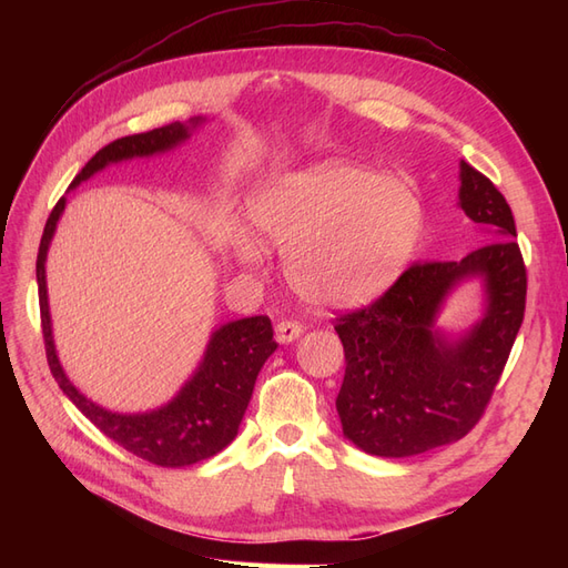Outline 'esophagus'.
Wrapping results in <instances>:
<instances>
[{
    "label": "esophagus",
    "instance_id": "esophagus-1",
    "mask_svg": "<svg viewBox=\"0 0 568 568\" xmlns=\"http://www.w3.org/2000/svg\"><path fill=\"white\" fill-rule=\"evenodd\" d=\"M274 332H277V338L282 343H291L303 334V324L294 322V320H282L277 326H274Z\"/></svg>",
    "mask_w": 568,
    "mask_h": 568
}]
</instances>
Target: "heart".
I'll return each instance as SVG.
<instances>
[{"label":"heart","instance_id":"heart-1","mask_svg":"<svg viewBox=\"0 0 568 568\" xmlns=\"http://www.w3.org/2000/svg\"><path fill=\"white\" fill-rule=\"evenodd\" d=\"M263 242L284 253L286 277L317 305L346 307L379 296L415 255L424 203L409 184L369 168L320 161L267 180L251 203ZM227 244L257 270L265 248L239 225Z\"/></svg>","mask_w":568,"mask_h":568}]
</instances>
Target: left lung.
I'll return each instance as SVG.
<instances>
[{"label":"left lung","instance_id":"8db88e82","mask_svg":"<svg viewBox=\"0 0 568 568\" xmlns=\"http://www.w3.org/2000/svg\"><path fill=\"white\" fill-rule=\"evenodd\" d=\"M459 209L486 232L462 261L407 267L384 296L336 317L346 374L336 398L343 436L376 457H412L467 436L484 417L526 311V265L505 196L459 165ZM480 276L487 313L457 342L435 329L444 296Z\"/></svg>","mask_w":568,"mask_h":568}]
</instances>
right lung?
I'll return each instance as SVG.
<instances>
[{"label": "right lung", "instance_id": "add662e5", "mask_svg": "<svg viewBox=\"0 0 568 568\" xmlns=\"http://www.w3.org/2000/svg\"><path fill=\"white\" fill-rule=\"evenodd\" d=\"M203 118H192L189 123H170L142 134L120 136L109 146L99 149L94 156L84 163L71 186L90 180L109 163L128 161L136 156H153L163 153L189 140V132L199 128ZM65 209V196L59 199L54 211L47 217L44 234L38 251V286H40V317L44 351L51 374L59 388L68 395L84 417H88L101 434L115 440L120 448L142 457L156 467H189L201 459L217 455L234 440L239 424L253 395L257 372L265 359L277 348L272 338V322L267 315L244 317L222 324L213 332L209 348L203 353L199 369L194 372L182 390L168 405L140 412V415H118V412L99 407L68 379L51 336V317L47 303V277L44 263L51 236L57 232V222Z\"/></svg>", "mask_w": 568, "mask_h": 568}]
</instances>
